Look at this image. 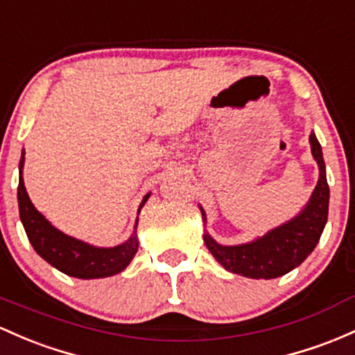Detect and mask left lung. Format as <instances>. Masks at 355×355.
Masks as SVG:
<instances>
[{
  "label": "left lung",
  "mask_w": 355,
  "mask_h": 355,
  "mask_svg": "<svg viewBox=\"0 0 355 355\" xmlns=\"http://www.w3.org/2000/svg\"><path fill=\"white\" fill-rule=\"evenodd\" d=\"M310 146L311 155L318 163L320 177L309 204L297 217L279 227L271 229L263 237L237 246H222L209 234H204L205 246L210 254L225 270L254 279L278 278L300 266L317 246L329 217L330 190L327 184L322 146L315 133L310 135ZM200 210L205 220L204 209L200 207Z\"/></svg>",
  "instance_id": "obj_1"
}]
</instances>
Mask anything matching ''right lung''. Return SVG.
<instances>
[{
    "instance_id": "right-lung-1",
    "label": "right lung",
    "mask_w": 355,
    "mask_h": 355,
    "mask_svg": "<svg viewBox=\"0 0 355 355\" xmlns=\"http://www.w3.org/2000/svg\"><path fill=\"white\" fill-rule=\"evenodd\" d=\"M23 163H25V150L21 151L19 159V182H18V207L19 219L25 227L28 241L38 254L46 263L52 264L58 271L80 279L106 278V276L118 275L131 263L138 251V236L136 231L126 243L114 248H96L84 241L76 239L64 234L62 231L53 227L49 220L35 209L26 193L25 184H23ZM150 197L146 193L139 204L138 214L145 202ZM138 225V219H136ZM135 225V229H136Z\"/></svg>"
}]
</instances>
